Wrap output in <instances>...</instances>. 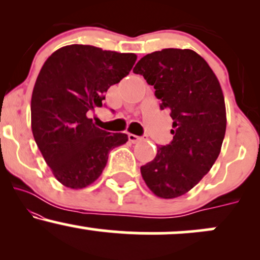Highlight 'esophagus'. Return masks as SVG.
Masks as SVG:
<instances>
[{"label": "esophagus", "mask_w": 260, "mask_h": 260, "mask_svg": "<svg viewBox=\"0 0 260 260\" xmlns=\"http://www.w3.org/2000/svg\"><path fill=\"white\" fill-rule=\"evenodd\" d=\"M128 139H129L131 143H139L143 140V137L136 136V134H128Z\"/></svg>", "instance_id": "1"}]
</instances>
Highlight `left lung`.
Returning a JSON list of instances; mask_svg holds the SVG:
<instances>
[{
    "label": "left lung",
    "instance_id": "8db88e82",
    "mask_svg": "<svg viewBox=\"0 0 260 260\" xmlns=\"http://www.w3.org/2000/svg\"><path fill=\"white\" fill-rule=\"evenodd\" d=\"M133 72L154 85L161 109L174 120V139L157 147L155 159L140 168L155 196L186 194L210 171L221 150L226 107L215 73L193 50L164 49L139 59Z\"/></svg>",
    "mask_w": 260,
    "mask_h": 260
}]
</instances>
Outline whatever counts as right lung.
<instances>
[{"label":"right lung","mask_w":260,"mask_h":260,"mask_svg":"<svg viewBox=\"0 0 260 260\" xmlns=\"http://www.w3.org/2000/svg\"><path fill=\"white\" fill-rule=\"evenodd\" d=\"M134 53L90 45H68L45 61L31 95V131L59 183L88 187L105 169L110 150L128 140L124 133L100 129L88 112L103 106L105 92L127 76Z\"/></svg>","instance_id":"obj_1"}]
</instances>
